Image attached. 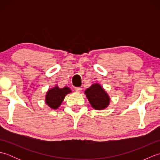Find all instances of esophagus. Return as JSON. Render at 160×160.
<instances>
[{
	"instance_id": "1",
	"label": "esophagus",
	"mask_w": 160,
	"mask_h": 160,
	"mask_svg": "<svg viewBox=\"0 0 160 160\" xmlns=\"http://www.w3.org/2000/svg\"><path fill=\"white\" fill-rule=\"evenodd\" d=\"M75 91H76V92H80L81 90H82V88L81 87H75Z\"/></svg>"
}]
</instances>
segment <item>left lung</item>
<instances>
[{
  "mask_svg": "<svg viewBox=\"0 0 160 160\" xmlns=\"http://www.w3.org/2000/svg\"><path fill=\"white\" fill-rule=\"evenodd\" d=\"M84 93L89 100L91 107L95 109H104L109 104L110 98L99 84H92L85 90Z\"/></svg>",
  "mask_w": 160,
  "mask_h": 160,
  "instance_id": "1",
  "label": "left lung"
}]
</instances>
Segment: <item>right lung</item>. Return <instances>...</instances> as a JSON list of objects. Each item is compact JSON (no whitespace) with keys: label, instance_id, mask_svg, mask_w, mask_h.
<instances>
[{"label":"right lung","instance_id":"right-lung-1","mask_svg":"<svg viewBox=\"0 0 160 160\" xmlns=\"http://www.w3.org/2000/svg\"><path fill=\"white\" fill-rule=\"evenodd\" d=\"M71 92V91L68 87L60 89L58 87L56 86L47 91L45 97V102L49 107L53 109H57L62 104L66 95Z\"/></svg>","mask_w":160,"mask_h":160}]
</instances>
